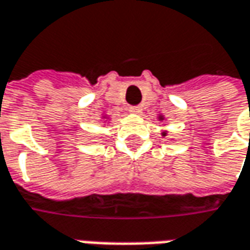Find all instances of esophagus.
Returning a JSON list of instances; mask_svg holds the SVG:
<instances>
[{
	"instance_id": "esophagus-1",
	"label": "esophagus",
	"mask_w": 250,
	"mask_h": 250,
	"mask_svg": "<svg viewBox=\"0 0 250 250\" xmlns=\"http://www.w3.org/2000/svg\"><path fill=\"white\" fill-rule=\"evenodd\" d=\"M142 110H143V108H142V105H132L129 111L133 114H140L142 113Z\"/></svg>"
}]
</instances>
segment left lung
<instances>
[{
	"label": "left lung",
	"instance_id": "8db88e82",
	"mask_svg": "<svg viewBox=\"0 0 250 250\" xmlns=\"http://www.w3.org/2000/svg\"><path fill=\"white\" fill-rule=\"evenodd\" d=\"M158 120H160V121H162V120H164V115H160V117H158ZM164 136H167V132H162V137Z\"/></svg>",
	"mask_w": 250,
	"mask_h": 250
}]
</instances>
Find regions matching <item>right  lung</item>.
Wrapping results in <instances>:
<instances>
[{"instance_id": "obj_1", "label": "right lung", "mask_w": 250, "mask_h": 250, "mask_svg": "<svg viewBox=\"0 0 250 250\" xmlns=\"http://www.w3.org/2000/svg\"><path fill=\"white\" fill-rule=\"evenodd\" d=\"M103 118H105V115H104V117H103Z\"/></svg>"}]
</instances>
